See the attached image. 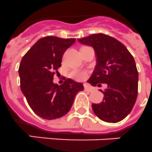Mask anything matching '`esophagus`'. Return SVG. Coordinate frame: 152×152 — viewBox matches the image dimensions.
<instances>
[{
  "instance_id": "34e87169",
  "label": "esophagus",
  "mask_w": 152,
  "mask_h": 152,
  "mask_svg": "<svg viewBox=\"0 0 152 152\" xmlns=\"http://www.w3.org/2000/svg\"><path fill=\"white\" fill-rule=\"evenodd\" d=\"M84 90H86V91H88V92H93V89H92V87L87 86V85H86V86H85V87H84Z\"/></svg>"
}]
</instances>
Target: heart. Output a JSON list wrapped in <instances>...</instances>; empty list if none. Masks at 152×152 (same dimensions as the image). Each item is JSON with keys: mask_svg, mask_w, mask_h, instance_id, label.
I'll list each match as a JSON object with an SVG mask.
<instances>
[{"mask_svg": "<svg viewBox=\"0 0 152 152\" xmlns=\"http://www.w3.org/2000/svg\"><path fill=\"white\" fill-rule=\"evenodd\" d=\"M70 76L71 78L74 79L77 81H83L85 80L88 76V73L86 71H82V70H72L70 72Z\"/></svg>", "mask_w": 152, "mask_h": 152, "instance_id": "1", "label": "heart"}]
</instances>
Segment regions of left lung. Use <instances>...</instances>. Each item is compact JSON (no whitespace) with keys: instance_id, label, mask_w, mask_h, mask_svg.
<instances>
[{"instance_id":"left-lung-1","label":"left lung","mask_w":152,"mask_h":152,"mask_svg":"<svg viewBox=\"0 0 152 152\" xmlns=\"http://www.w3.org/2000/svg\"><path fill=\"white\" fill-rule=\"evenodd\" d=\"M94 48L96 65L88 80L92 86L107 83L104 100L93 104L94 113L108 123H117L132 110L137 96L138 72L132 55L121 42L104 34H94L78 39Z\"/></svg>"}]
</instances>
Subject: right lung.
I'll return each mask as SVG.
<instances>
[{
    "instance_id": "obj_1",
    "label": "right lung",
    "mask_w": 152,
    "mask_h": 152,
    "mask_svg": "<svg viewBox=\"0 0 152 152\" xmlns=\"http://www.w3.org/2000/svg\"><path fill=\"white\" fill-rule=\"evenodd\" d=\"M75 39L47 36L40 39L23 56L19 66L21 90L33 111L43 119L53 120L69 111L76 94L83 86L71 79L62 85L53 83L65 51Z\"/></svg>"
}]
</instances>
